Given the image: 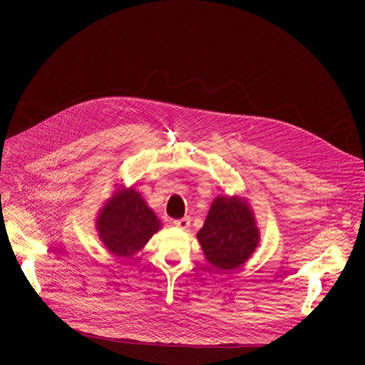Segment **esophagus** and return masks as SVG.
Returning <instances> with one entry per match:
<instances>
[{
    "instance_id": "obj_1",
    "label": "esophagus",
    "mask_w": 365,
    "mask_h": 365,
    "mask_svg": "<svg viewBox=\"0 0 365 365\" xmlns=\"http://www.w3.org/2000/svg\"><path fill=\"white\" fill-rule=\"evenodd\" d=\"M175 225L178 226V227H180V229H187L189 227V225H190V217H183V219H178V220H175Z\"/></svg>"
}]
</instances>
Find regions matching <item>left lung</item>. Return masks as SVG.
Wrapping results in <instances>:
<instances>
[{
	"mask_svg": "<svg viewBox=\"0 0 365 365\" xmlns=\"http://www.w3.org/2000/svg\"><path fill=\"white\" fill-rule=\"evenodd\" d=\"M197 237L208 263L220 271H231L256 250L259 229L245 201L217 197Z\"/></svg>",
	"mask_w": 365,
	"mask_h": 365,
	"instance_id": "obj_1",
	"label": "left lung"
}]
</instances>
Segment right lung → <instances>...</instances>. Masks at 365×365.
Returning <instances> with one entry per match:
<instances>
[{
	"label": "right lung",
	"instance_id": "right-lung-1",
	"mask_svg": "<svg viewBox=\"0 0 365 365\" xmlns=\"http://www.w3.org/2000/svg\"><path fill=\"white\" fill-rule=\"evenodd\" d=\"M98 231L105 247L115 256L128 257L161 227L160 220L134 189H121L103 207Z\"/></svg>",
	"mask_w": 365,
	"mask_h": 365
}]
</instances>
